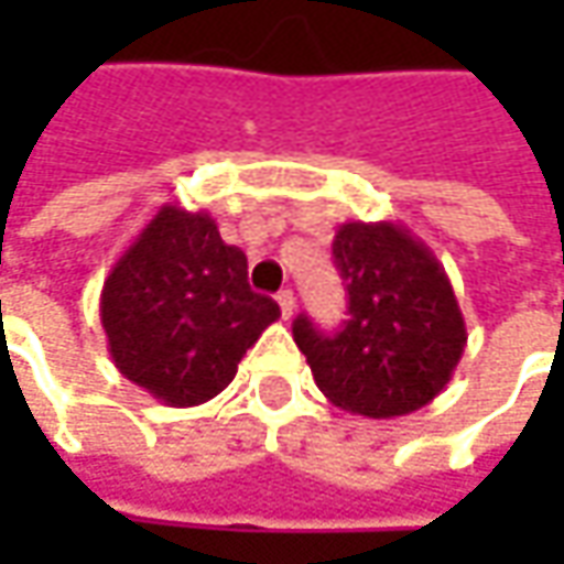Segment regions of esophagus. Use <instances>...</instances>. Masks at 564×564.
I'll return each mask as SVG.
<instances>
[{
  "mask_svg": "<svg viewBox=\"0 0 564 564\" xmlns=\"http://www.w3.org/2000/svg\"><path fill=\"white\" fill-rule=\"evenodd\" d=\"M275 301H279V307H282V316H285V319H292L294 307H297V304H294L292 289H285V292L275 294Z\"/></svg>",
  "mask_w": 564,
  "mask_h": 564,
  "instance_id": "34e87169",
  "label": "esophagus"
}]
</instances>
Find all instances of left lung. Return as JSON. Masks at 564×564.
<instances>
[{
	"label": "left lung",
	"mask_w": 564,
	"mask_h": 564,
	"mask_svg": "<svg viewBox=\"0 0 564 564\" xmlns=\"http://www.w3.org/2000/svg\"><path fill=\"white\" fill-rule=\"evenodd\" d=\"M348 319H294L316 386L341 411L389 421L436 399L465 355L467 326L436 253L399 223H345L333 241Z\"/></svg>",
	"instance_id": "1"
}]
</instances>
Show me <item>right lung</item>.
Returning <instances> with one entry per match:
<instances>
[{
  "mask_svg": "<svg viewBox=\"0 0 564 564\" xmlns=\"http://www.w3.org/2000/svg\"><path fill=\"white\" fill-rule=\"evenodd\" d=\"M99 319L119 373L169 408L216 399L279 319L248 282L245 250L216 219L163 204L102 282Z\"/></svg>",
  "mask_w": 564,
  "mask_h": 564,
  "instance_id": "1",
  "label": "right lung"
}]
</instances>
